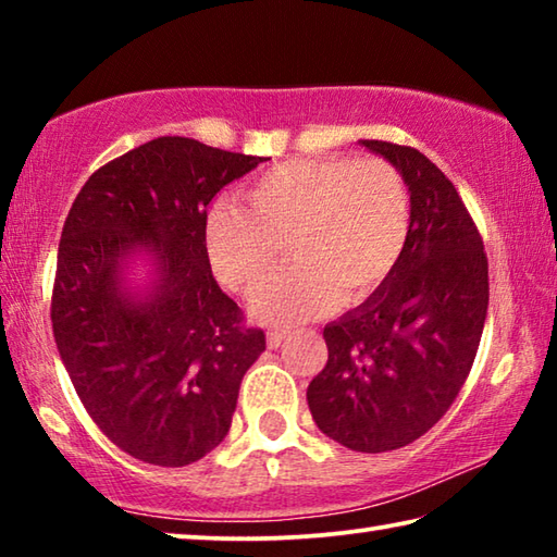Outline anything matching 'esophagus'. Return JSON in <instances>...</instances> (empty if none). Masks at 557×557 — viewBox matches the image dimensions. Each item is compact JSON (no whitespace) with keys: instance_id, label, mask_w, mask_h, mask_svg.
I'll list each match as a JSON object with an SVG mask.
<instances>
[{"instance_id":"obj_1","label":"esophagus","mask_w":557,"mask_h":557,"mask_svg":"<svg viewBox=\"0 0 557 557\" xmlns=\"http://www.w3.org/2000/svg\"><path fill=\"white\" fill-rule=\"evenodd\" d=\"M287 336H289L287 329H270V332H268V346L270 348H280L282 344L287 342Z\"/></svg>"}]
</instances>
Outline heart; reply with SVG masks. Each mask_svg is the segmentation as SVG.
Returning <instances> with one entry per match:
<instances>
[{
  "instance_id": "obj_1",
  "label": "heart",
  "mask_w": 557,
  "mask_h": 557,
  "mask_svg": "<svg viewBox=\"0 0 557 557\" xmlns=\"http://www.w3.org/2000/svg\"><path fill=\"white\" fill-rule=\"evenodd\" d=\"M243 206L223 199L206 219L219 275L240 295L270 277L287 240L297 265L252 299L277 324L309 319L338 299L361 305L398 265L410 233V194L385 159L295 157L252 178Z\"/></svg>"
}]
</instances>
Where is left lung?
<instances>
[{"mask_svg": "<svg viewBox=\"0 0 557 557\" xmlns=\"http://www.w3.org/2000/svg\"><path fill=\"white\" fill-rule=\"evenodd\" d=\"M410 191V233L373 297L324 326L329 358L307 388L317 428L356 451H391L435 425L482 342L488 262L455 184L418 149L361 139Z\"/></svg>", "mask_w": 557, "mask_h": 557, "instance_id": "left-lung-1", "label": "left lung"}]
</instances>
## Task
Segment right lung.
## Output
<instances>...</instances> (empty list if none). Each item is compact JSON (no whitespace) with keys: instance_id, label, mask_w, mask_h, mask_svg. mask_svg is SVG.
<instances>
[{"instance_id":"1","label":"right lung","mask_w":557,"mask_h":557,"mask_svg":"<svg viewBox=\"0 0 557 557\" xmlns=\"http://www.w3.org/2000/svg\"><path fill=\"white\" fill-rule=\"evenodd\" d=\"M262 157L157 137L92 174L63 223L51 297L61 361L112 445L157 467H186L228 435L245 371L265 332L219 287L206 206ZM135 251L156 280L132 293Z\"/></svg>"}]
</instances>
